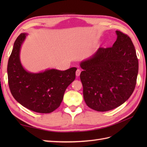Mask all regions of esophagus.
Instances as JSON below:
<instances>
[{
	"instance_id": "obj_1",
	"label": "esophagus",
	"mask_w": 147,
	"mask_h": 147,
	"mask_svg": "<svg viewBox=\"0 0 147 147\" xmlns=\"http://www.w3.org/2000/svg\"><path fill=\"white\" fill-rule=\"evenodd\" d=\"M80 73H81V70L78 69L76 70V76H79L80 75Z\"/></svg>"
}]
</instances>
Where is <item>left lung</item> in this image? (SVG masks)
<instances>
[{
	"label": "left lung",
	"mask_w": 147,
	"mask_h": 147,
	"mask_svg": "<svg viewBox=\"0 0 147 147\" xmlns=\"http://www.w3.org/2000/svg\"><path fill=\"white\" fill-rule=\"evenodd\" d=\"M112 47L99 48L80 62V79L86 104L99 112L111 111L124 104L135 90L138 61L129 37L115 31Z\"/></svg>",
	"instance_id": "left-lung-1"
}]
</instances>
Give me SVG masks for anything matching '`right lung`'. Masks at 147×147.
<instances>
[{
    "instance_id": "1",
    "label": "right lung",
    "mask_w": 147,
    "mask_h": 147,
    "mask_svg": "<svg viewBox=\"0 0 147 147\" xmlns=\"http://www.w3.org/2000/svg\"><path fill=\"white\" fill-rule=\"evenodd\" d=\"M26 36L25 33L19 35L9 59V88L23 107L38 113H51L60 106L65 90L75 80L77 68L49 69L35 73L26 71L20 60L21 47Z\"/></svg>"
}]
</instances>
